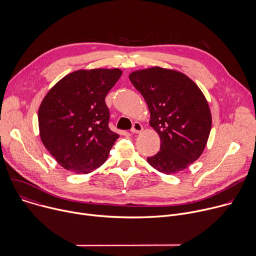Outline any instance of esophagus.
<instances>
[{
  "label": "esophagus",
  "mask_w": 256,
  "mask_h": 256,
  "mask_svg": "<svg viewBox=\"0 0 256 256\" xmlns=\"http://www.w3.org/2000/svg\"><path fill=\"white\" fill-rule=\"evenodd\" d=\"M142 124H140V122H134V124H132V130H130V132H132V134H138V132H142Z\"/></svg>",
  "instance_id": "esophagus-1"
}]
</instances>
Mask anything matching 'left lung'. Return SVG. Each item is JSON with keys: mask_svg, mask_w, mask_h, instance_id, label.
Segmentation results:
<instances>
[{"mask_svg": "<svg viewBox=\"0 0 256 256\" xmlns=\"http://www.w3.org/2000/svg\"><path fill=\"white\" fill-rule=\"evenodd\" d=\"M151 114V126L161 140L160 151L148 157L156 170L173 174L202 155L212 126L208 104L200 88L179 72L159 66L130 75Z\"/></svg>", "mask_w": 256, "mask_h": 256, "instance_id": "1", "label": "left lung"}]
</instances>
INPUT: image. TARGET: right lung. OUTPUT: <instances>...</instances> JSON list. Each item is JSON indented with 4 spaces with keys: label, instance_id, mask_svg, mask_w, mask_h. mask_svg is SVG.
I'll return each mask as SVG.
<instances>
[{
    "label": "right lung",
    "instance_id": "add662e5",
    "mask_svg": "<svg viewBox=\"0 0 256 256\" xmlns=\"http://www.w3.org/2000/svg\"><path fill=\"white\" fill-rule=\"evenodd\" d=\"M120 76L118 68L76 70L58 81L42 100L40 138L64 169L87 174L106 161L118 134L108 126L105 97Z\"/></svg>",
    "mask_w": 256,
    "mask_h": 256
}]
</instances>
